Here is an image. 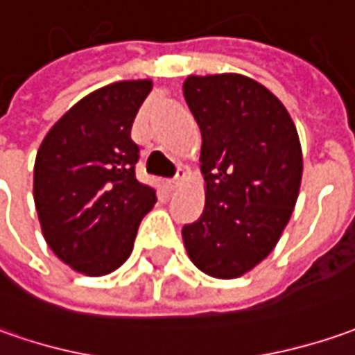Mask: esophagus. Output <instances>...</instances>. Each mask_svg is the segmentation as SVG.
Here are the masks:
<instances>
[{
	"instance_id": "obj_1",
	"label": "esophagus",
	"mask_w": 355,
	"mask_h": 355,
	"mask_svg": "<svg viewBox=\"0 0 355 355\" xmlns=\"http://www.w3.org/2000/svg\"><path fill=\"white\" fill-rule=\"evenodd\" d=\"M187 175H189V171H187V166L178 165L177 166V175H175V178H171V180H166V189L168 190H175L180 187V182L187 178Z\"/></svg>"
}]
</instances>
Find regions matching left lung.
I'll list each match as a JSON object with an SVG mask.
<instances>
[{
	"mask_svg": "<svg viewBox=\"0 0 355 355\" xmlns=\"http://www.w3.org/2000/svg\"><path fill=\"white\" fill-rule=\"evenodd\" d=\"M184 100L202 133L206 204L182 227L206 275L234 279L263 261L293 214L302 177L297 128L259 82L241 74L189 76Z\"/></svg>",
	"mask_w": 355,
	"mask_h": 355,
	"instance_id": "left-lung-1",
	"label": "left lung"
}]
</instances>
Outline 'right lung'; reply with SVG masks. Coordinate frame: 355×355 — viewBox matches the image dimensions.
<instances>
[{"mask_svg": "<svg viewBox=\"0 0 355 355\" xmlns=\"http://www.w3.org/2000/svg\"><path fill=\"white\" fill-rule=\"evenodd\" d=\"M151 80H125L82 98L46 133L33 194L55 255L84 275L112 273L129 257L155 189L135 177L131 125Z\"/></svg>", "mask_w": 355, "mask_h": 355, "instance_id": "obj_1", "label": "right lung"}]
</instances>
